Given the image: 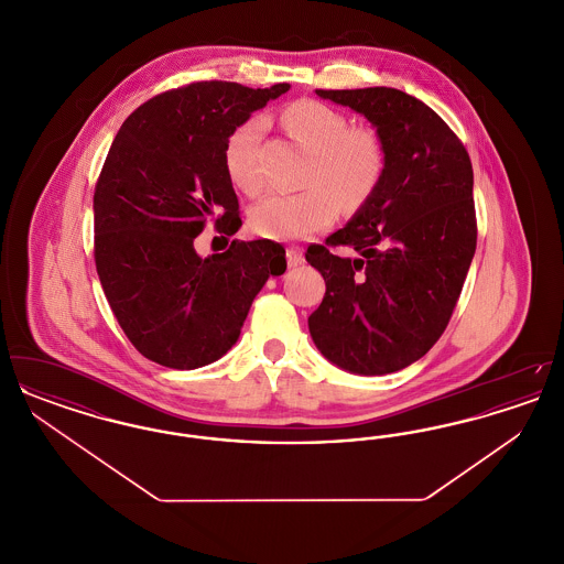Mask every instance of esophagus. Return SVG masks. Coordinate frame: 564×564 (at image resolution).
<instances>
[{
	"label": "esophagus",
	"instance_id": "1",
	"mask_svg": "<svg viewBox=\"0 0 564 564\" xmlns=\"http://www.w3.org/2000/svg\"><path fill=\"white\" fill-rule=\"evenodd\" d=\"M285 258H288V267H290V269H295V267L304 264V253H302L300 247H290L288 253H285Z\"/></svg>",
	"mask_w": 564,
	"mask_h": 564
}]
</instances>
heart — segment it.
<instances>
[{"mask_svg": "<svg viewBox=\"0 0 564 564\" xmlns=\"http://www.w3.org/2000/svg\"><path fill=\"white\" fill-rule=\"evenodd\" d=\"M283 122L290 133L315 152L308 175V184L315 188L295 194L272 192L251 209L249 226L264 239L294 241L322 232L334 221L336 203L326 192L328 188L343 205H357L372 192L382 173V150L375 134L350 129L343 111L319 101H295L283 111ZM264 131L267 120L253 116L239 124L224 145L228 177L247 194H258L264 186L258 161Z\"/></svg>", "mask_w": 564, "mask_h": 564, "instance_id": "b5f03b06", "label": "heart"}]
</instances>
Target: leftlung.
Here are the masks:
<instances>
[{"instance_id": "8db88e82", "label": "left lung", "mask_w": 564, "mask_h": 564, "mask_svg": "<svg viewBox=\"0 0 564 564\" xmlns=\"http://www.w3.org/2000/svg\"><path fill=\"white\" fill-rule=\"evenodd\" d=\"M315 93L375 127L382 173L325 241L347 243L356 256L306 249L325 281L308 329L334 366L391 375L421 359L451 322L478 239L474 169L448 124L412 95L387 86Z\"/></svg>"}]
</instances>
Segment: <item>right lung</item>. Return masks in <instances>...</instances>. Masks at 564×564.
<instances>
[{
  "mask_svg": "<svg viewBox=\"0 0 564 564\" xmlns=\"http://www.w3.org/2000/svg\"><path fill=\"white\" fill-rule=\"evenodd\" d=\"M290 90L196 82L145 101L124 120L95 186V264L109 306L143 357L194 370L232 349L272 274L288 269L272 241H232L196 253L215 217L217 232L241 228L224 164L230 133Z\"/></svg>",
  "mask_w": 564,
  "mask_h": 564,
  "instance_id": "right-lung-1",
  "label": "right lung"
}]
</instances>
